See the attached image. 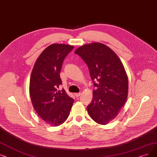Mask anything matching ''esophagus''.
Wrapping results in <instances>:
<instances>
[{
    "mask_svg": "<svg viewBox=\"0 0 157 157\" xmlns=\"http://www.w3.org/2000/svg\"><path fill=\"white\" fill-rule=\"evenodd\" d=\"M74 95H75V96L76 97H78L81 95V93H75Z\"/></svg>",
    "mask_w": 157,
    "mask_h": 157,
    "instance_id": "esophagus-1",
    "label": "esophagus"
}]
</instances>
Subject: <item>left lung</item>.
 <instances>
[{
    "mask_svg": "<svg viewBox=\"0 0 157 157\" xmlns=\"http://www.w3.org/2000/svg\"><path fill=\"white\" fill-rule=\"evenodd\" d=\"M75 53L87 65L95 87L87 112L97 123L107 124L118 115L127 100L128 79L124 66L112 49L100 42L84 44Z\"/></svg>",
    "mask_w": 157,
    "mask_h": 157,
    "instance_id": "left-lung-1",
    "label": "left lung"
}]
</instances>
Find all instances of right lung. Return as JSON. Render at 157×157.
Returning a JSON list of instances; mask_svg holds the SVG:
<instances>
[{
    "label": "right lung",
    "mask_w": 157,
    "mask_h": 157,
    "mask_svg": "<svg viewBox=\"0 0 157 157\" xmlns=\"http://www.w3.org/2000/svg\"><path fill=\"white\" fill-rule=\"evenodd\" d=\"M73 46L53 44L47 47L36 60L29 82V95L33 108L47 124L58 126L67 118L74 100L64 90H57L62 84L60 72L65 57Z\"/></svg>",
    "instance_id": "right-lung-1"
}]
</instances>
